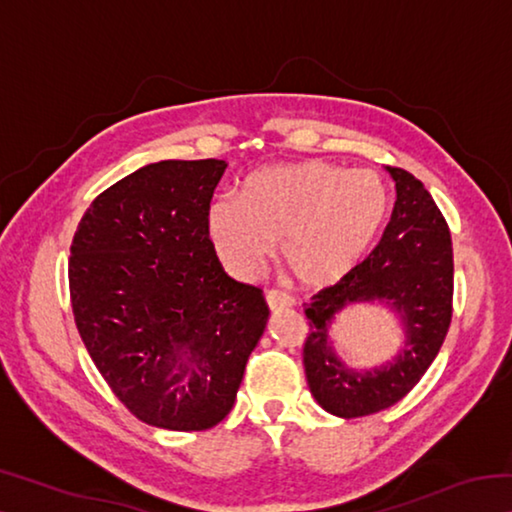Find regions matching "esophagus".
<instances>
[{
  "label": "esophagus",
  "mask_w": 512,
  "mask_h": 512,
  "mask_svg": "<svg viewBox=\"0 0 512 512\" xmlns=\"http://www.w3.org/2000/svg\"><path fill=\"white\" fill-rule=\"evenodd\" d=\"M266 305H268V309L277 311V309L291 307L293 300H291V296H287V293H282V291H268L266 293Z\"/></svg>",
  "instance_id": "1"
}]
</instances>
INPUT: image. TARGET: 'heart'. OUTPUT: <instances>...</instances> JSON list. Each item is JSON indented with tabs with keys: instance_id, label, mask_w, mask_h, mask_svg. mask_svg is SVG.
I'll return each instance as SVG.
<instances>
[{
	"instance_id": "heart-1",
	"label": "heart",
	"mask_w": 512,
	"mask_h": 512,
	"mask_svg": "<svg viewBox=\"0 0 512 512\" xmlns=\"http://www.w3.org/2000/svg\"><path fill=\"white\" fill-rule=\"evenodd\" d=\"M391 192L375 171L325 160L255 173L241 196L216 198L207 232L228 271L250 275L275 255L302 287L320 289L352 273L377 244Z\"/></svg>"
}]
</instances>
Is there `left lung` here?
Returning a JSON list of instances; mask_svg holds the SVG:
<instances>
[{
    "mask_svg": "<svg viewBox=\"0 0 512 512\" xmlns=\"http://www.w3.org/2000/svg\"><path fill=\"white\" fill-rule=\"evenodd\" d=\"M386 169L397 201L384 237L352 273L305 305L309 336L302 357L311 395L339 418H361L400 402L436 359L452 323L454 253L445 216L413 173ZM372 299L401 314L407 341L386 367L354 371L335 357L328 327L348 304Z\"/></svg>",
    "mask_w": 512,
    "mask_h": 512,
    "instance_id": "obj_1",
    "label": "left lung"
}]
</instances>
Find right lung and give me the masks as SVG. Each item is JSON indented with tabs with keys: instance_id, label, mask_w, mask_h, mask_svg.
<instances>
[{
	"instance_id": "1",
	"label": "right lung",
	"mask_w": 512,
	"mask_h": 512,
	"mask_svg": "<svg viewBox=\"0 0 512 512\" xmlns=\"http://www.w3.org/2000/svg\"><path fill=\"white\" fill-rule=\"evenodd\" d=\"M223 160H162L94 198L69 298L94 366L137 420L203 431L230 413L262 339V289L223 271L207 232Z\"/></svg>"
}]
</instances>
